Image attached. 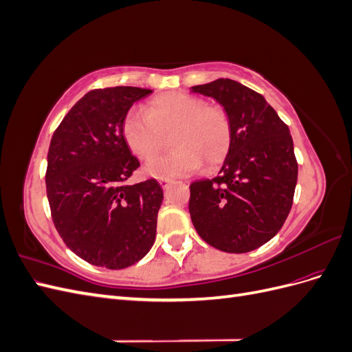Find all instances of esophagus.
I'll return each instance as SVG.
<instances>
[{"instance_id":"1","label":"esophagus","mask_w":352,"mask_h":352,"mask_svg":"<svg viewBox=\"0 0 352 352\" xmlns=\"http://www.w3.org/2000/svg\"><path fill=\"white\" fill-rule=\"evenodd\" d=\"M172 182H173L172 179H160V185H162L163 188H167Z\"/></svg>"}]
</instances>
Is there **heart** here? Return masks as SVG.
Wrapping results in <instances>:
<instances>
[{"label": "heart", "mask_w": 352, "mask_h": 352, "mask_svg": "<svg viewBox=\"0 0 352 352\" xmlns=\"http://www.w3.org/2000/svg\"><path fill=\"white\" fill-rule=\"evenodd\" d=\"M172 136L173 151L145 167V172L168 179L192 175L207 164L214 167L226 158L232 145V122L221 105H208L195 95L170 92L148 102L145 110L126 113L122 133L129 150L150 162Z\"/></svg>", "instance_id": "b5f03b06"}]
</instances>
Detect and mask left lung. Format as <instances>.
I'll use <instances>...</instances> for the list:
<instances>
[{
	"label": "left lung",
	"mask_w": 352,
	"mask_h": 352,
	"mask_svg": "<svg viewBox=\"0 0 352 352\" xmlns=\"http://www.w3.org/2000/svg\"><path fill=\"white\" fill-rule=\"evenodd\" d=\"M192 92L225 107L233 136L220 175L190 184V220L211 247L250 252L280 230L292 207L298 163L289 127L261 94L236 80L217 79Z\"/></svg>",
	"instance_id": "8db88e82"
}]
</instances>
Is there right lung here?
Instances as JSON below:
<instances>
[{
    "label": "right lung",
    "instance_id": "add662e5",
    "mask_svg": "<svg viewBox=\"0 0 352 352\" xmlns=\"http://www.w3.org/2000/svg\"><path fill=\"white\" fill-rule=\"evenodd\" d=\"M151 89L89 91L51 138L47 197L67 247L89 264L124 269L151 250L163 189L155 179L127 185L140 167L122 133L126 113Z\"/></svg>",
    "mask_w": 352,
    "mask_h": 352
}]
</instances>
